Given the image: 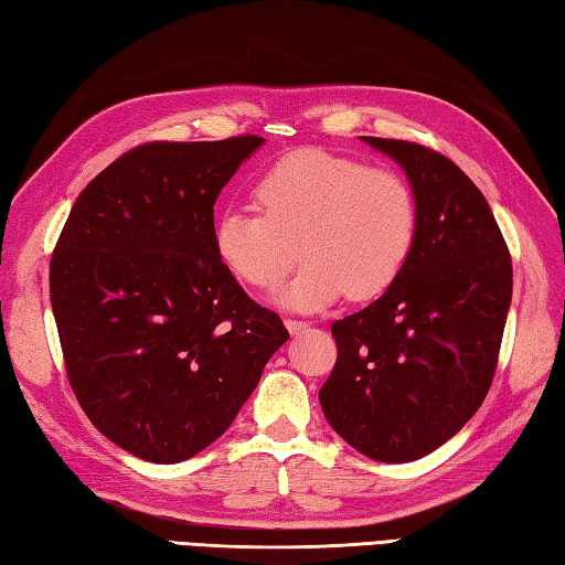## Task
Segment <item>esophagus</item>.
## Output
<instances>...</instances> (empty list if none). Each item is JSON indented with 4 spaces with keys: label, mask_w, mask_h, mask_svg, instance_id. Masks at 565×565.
<instances>
[{
    "label": "esophagus",
    "mask_w": 565,
    "mask_h": 565,
    "mask_svg": "<svg viewBox=\"0 0 565 565\" xmlns=\"http://www.w3.org/2000/svg\"><path fill=\"white\" fill-rule=\"evenodd\" d=\"M284 322H286V330H289L291 334H298V332L306 330L310 326L308 320H296V318H286Z\"/></svg>",
    "instance_id": "34e87169"
}]
</instances>
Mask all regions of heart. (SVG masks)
Returning <instances> with one entry per match:
<instances>
[{
	"instance_id": "1",
	"label": "heart",
	"mask_w": 565,
	"mask_h": 565,
	"mask_svg": "<svg viewBox=\"0 0 565 565\" xmlns=\"http://www.w3.org/2000/svg\"><path fill=\"white\" fill-rule=\"evenodd\" d=\"M255 199L262 213L221 215L215 247L252 289H271L301 257L303 269L281 291V301L298 310L328 306L342 294L350 301L381 296L415 249V191L386 167L298 148L257 179Z\"/></svg>"
}]
</instances>
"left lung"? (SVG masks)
<instances>
[{"label": "left lung", "instance_id": "left-lung-1", "mask_svg": "<svg viewBox=\"0 0 565 565\" xmlns=\"http://www.w3.org/2000/svg\"><path fill=\"white\" fill-rule=\"evenodd\" d=\"M415 191L419 225L391 289L332 322L338 362L320 388L328 423L383 463L427 456L486 401L512 301V257L486 196L441 152L371 138Z\"/></svg>", "mask_w": 565, "mask_h": 565}]
</instances>
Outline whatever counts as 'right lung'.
I'll return each mask as SVG.
<instances>
[{
  "label": "right lung",
  "instance_id": "obj_1",
  "mask_svg": "<svg viewBox=\"0 0 565 565\" xmlns=\"http://www.w3.org/2000/svg\"><path fill=\"white\" fill-rule=\"evenodd\" d=\"M262 142L128 150L82 191L57 237L51 306L67 381L92 425L138 459L206 449L289 340L215 247L213 203Z\"/></svg>",
  "mask_w": 565,
  "mask_h": 565
}]
</instances>
